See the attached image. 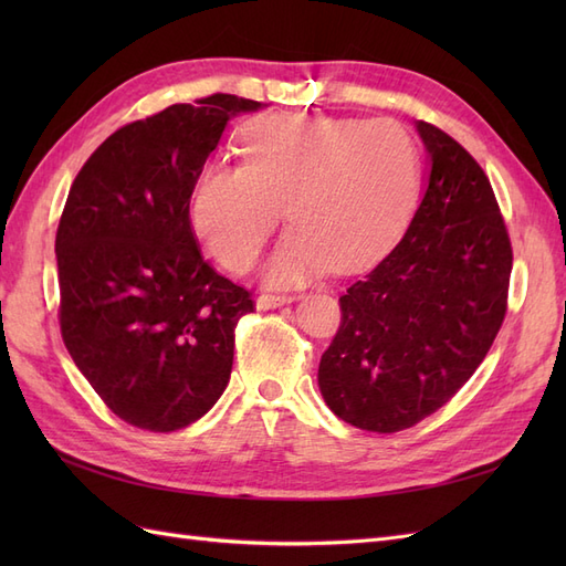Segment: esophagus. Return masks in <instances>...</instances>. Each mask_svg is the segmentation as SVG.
<instances>
[{
  "instance_id": "1",
  "label": "esophagus",
  "mask_w": 566,
  "mask_h": 566,
  "mask_svg": "<svg viewBox=\"0 0 566 566\" xmlns=\"http://www.w3.org/2000/svg\"><path fill=\"white\" fill-rule=\"evenodd\" d=\"M290 302H293V297H287V295H266V293H262L260 297H256V310H260V312L279 310V306L290 304Z\"/></svg>"
}]
</instances>
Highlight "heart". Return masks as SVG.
I'll return each mask as SVG.
<instances>
[{
    "label": "heart",
    "mask_w": 566,
    "mask_h": 566,
    "mask_svg": "<svg viewBox=\"0 0 566 566\" xmlns=\"http://www.w3.org/2000/svg\"><path fill=\"white\" fill-rule=\"evenodd\" d=\"M243 156L202 169L191 224L219 264L245 271L285 205L293 227L264 269L273 285L366 266L399 233L418 186L416 146L387 119L262 115L243 132Z\"/></svg>",
    "instance_id": "heart-1"
}]
</instances>
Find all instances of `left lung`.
<instances>
[{
	"label": "left lung",
	"instance_id": "obj_1",
	"mask_svg": "<svg viewBox=\"0 0 566 566\" xmlns=\"http://www.w3.org/2000/svg\"><path fill=\"white\" fill-rule=\"evenodd\" d=\"M427 186L401 241L339 297L318 366L337 418L391 434L432 416L484 361L505 310L512 248L493 188L470 153L418 119Z\"/></svg>",
	"mask_w": 566,
	"mask_h": 566
}]
</instances>
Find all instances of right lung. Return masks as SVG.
I'll use <instances>...</instances> for the list:
<instances>
[{"instance_id": "obj_1", "label": "right lung", "mask_w": 566, "mask_h": 566, "mask_svg": "<svg viewBox=\"0 0 566 566\" xmlns=\"http://www.w3.org/2000/svg\"><path fill=\"white\" fill-rule=\"evenodd\" d=\"M212 94L111 134L75 177L56 231L61 335L117 418L148 432L196 422L227 389L245 287L202 260L188 205L238 113Z\"/></svg>"}]
</instances>
